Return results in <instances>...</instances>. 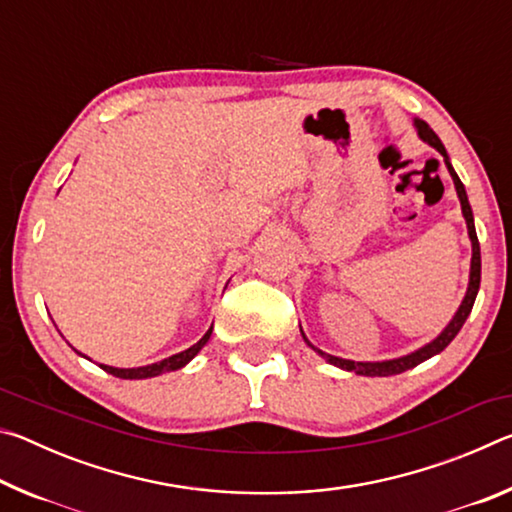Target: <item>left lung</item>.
I'll return each instance as SVG.
<instances>
[{
	"mask_svg": "<svg viewBox=\"0 0 512 512\" xmlns=\"http://www.w3.org/2000/svg\"><path fill=\"white\" fill-rule=\"evenodd\" d=\"M413 126L415 131H418V137L422 142H427L429 146H433L440 155H443L445 160V167L449 171V176L454 180V187H456V194H458V201H461V210L465 216V223H467V235H470L472 241V262H470V282H467V291H465V298L461 302V307L456 309L454 318L449 320L447 327L440 332L436 339L429 341L427 345H422L411 354H404V357H397V359H386V361H350V359H341V357H334V354H327L323 350L314 348V345L309 343V339L302 332L300 327V334L305 343L309 345L311 350L318 352L320 357H323L327 363H332V366L341 368V370H348V372H357V375H366V377H388V375H400L404 370H411L418 366V363L427 361L431 357H436V354L443 352L449 343L454 341V336L461 332L463 323L470 316V311L474 307V300H476V293H479V284H481V248H479V239H476V230H474V214H472V207L470 201H467V194H465V187L461 183V178L456 176V171L452 167V162H449V155L445 151L443 142H440V137L431 131L427 121L422 119H413Z\"/></svg>",
	"mask_w": 512,
	"mask_h": 512,
	"instance_id": "8db88e82",
	"label": "left lung"
}]
</instances>
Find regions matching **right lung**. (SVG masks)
<instances>
[{"instance_id": "add662e5", "label": "right lung", "mask_w": 512, "mask_h": 512, "mask_svg": "<svg viewBox=\"0 0 512 512\" xmlns=\"http://www.w3.org/2000/svg\"><path fill=\"white\" fill-rule=\"evenodd\" d=\"M210 336H212V327L207 329V332L203 334V339L198 341V343H194L192 348H187V350H183V352H178V354H171V357H167V359H162V361H158V363H149V366H140V368H115V366H106V363H101V368L106 370V372H110V375H115V377H119V379H149V377H158V375H162V372H171V370H180V368H185L189 361H192L198 352L203 350V345L210 341ZM81 354V352H79ZM81 357H85V354H81Z\"/></svg>"}]
</instances>
